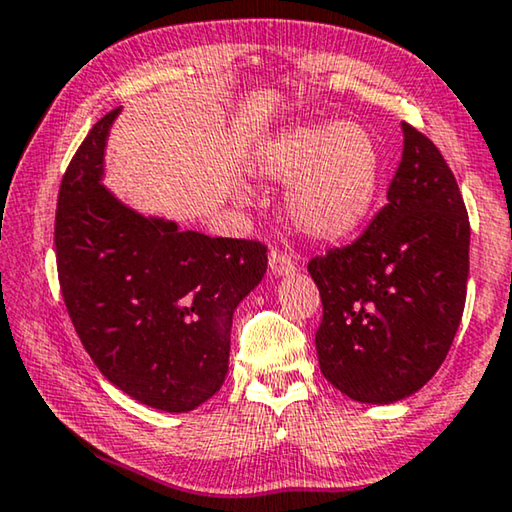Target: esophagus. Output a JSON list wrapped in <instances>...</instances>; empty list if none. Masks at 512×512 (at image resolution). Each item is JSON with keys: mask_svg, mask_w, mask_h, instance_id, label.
<instances>
[{"mask_svg": "<svg viewBox=\"0 0 512 512\" xmlns=\"http://www.w3.org/2000/svg\"><path fill=\"white\" fill-rule=\"evenodd\" d=\"M269 266H271V273L276 278H285V276H292L296 271V264L294 259L289 257L287 253H282V250H271L269 253Z\"/></svg>", "mask_w": 512, "mask_h": 512, "instance_id": "1", "label": "esophagus"}]
</instances>
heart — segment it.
<instances>
[{
  "label": "heart",
  "instance_id": "heart-1",
  "mask_svg": "<svg viewBox=\"0 0 512 512\" xmlns=\"http://www.w3.org/2000/svg\"><path fill=\"white\" fill-rule=\"evenodd\" d=\"M259 177L289 183L287 213L315 241H340L368 223L381 188V154L368 128L292 126L259 144Z\"/></svg>",
  "mask_w": 512,
  "mask_h": 512
}]
</instances>
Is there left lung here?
Wrapping results in <instances>:
<instances>
[{"label": "left lung", "instance_id": "obj_1", "mask_svg": "<svg viewBox=\"0 0 512 512\" xmlns=\"http://www.w3.org/2000/svg\"><path fill=\"white\" fill-rule=\"evenodd\" d=\"M402 160L388 204L354 243L310 259L324 315L322 375L365 404H391L441 368L469 278V216L451 167L402 121Z\"/></svg>", "mask_w": 512, "mask_h": 512}]
</instances>
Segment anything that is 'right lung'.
Segmentation results:
<instances>
[{
	"instance_id": "right-lung-1",
	"label": "right lung",
	"mask_w": 512,
	"mask_h": 512,
	"mask_svg": "<svg viewBox=\"0 0 512 512\" xmlns=\"http://www.w3.org/2000/svg\"><path fill=\"white\" fill-rule=\"evenodd\" d=\"M105 114L61 179L55 250L61 296L91 361L133 400L190 411L223 386L236 305L262 282L266 246L142 213L103 186Z\"/></svg>"
}]
</instances>
